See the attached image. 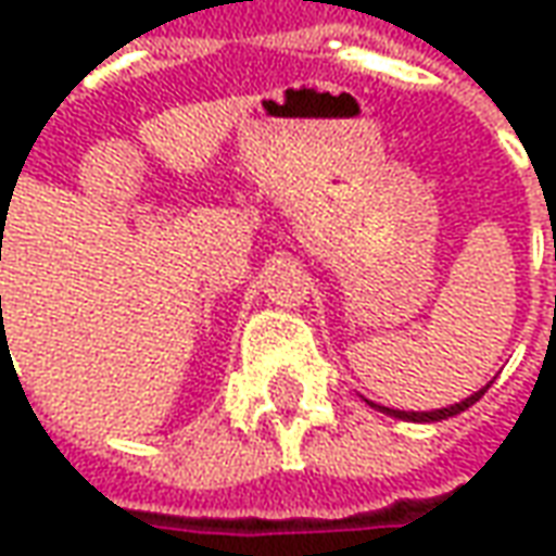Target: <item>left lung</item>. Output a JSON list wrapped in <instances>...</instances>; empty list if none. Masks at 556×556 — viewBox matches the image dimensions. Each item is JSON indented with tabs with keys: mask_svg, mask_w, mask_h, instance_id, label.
<instances>
[{
	"mask_svg": "<svg viewBox=\"0 0 556 556\" xmlns=\"http://www.w3.org/2000/svg\"><path fill=\"white\" fill-rule=\"evenodd\" d=\"M485 390L489 387H482L479 393H473L470 399H465V402H458V405H450V408H441V410H426V414H419V410H393V408H381V405H375V408H381L384 414H390V417H399V419H410V422H438V419H446V417H455V414H462V410H467L473 402H479V399L485 396Z\"/></svg>",
	"mask_w": 556,
	"mask_h": 556,
	"instance_id": "obj_1",
	"label": "left lung"
}]
</instances>
